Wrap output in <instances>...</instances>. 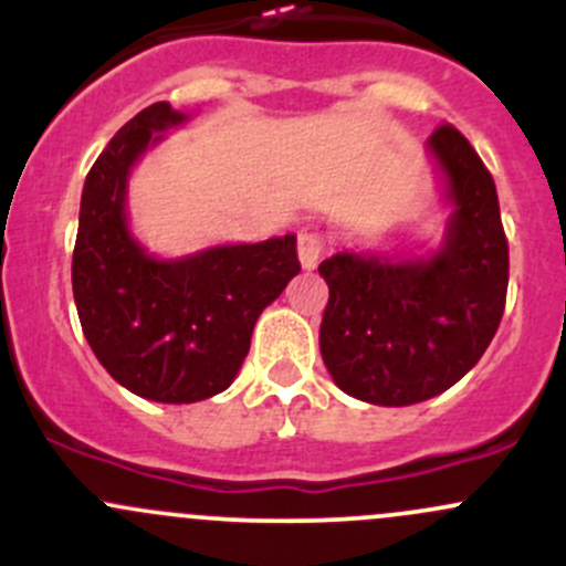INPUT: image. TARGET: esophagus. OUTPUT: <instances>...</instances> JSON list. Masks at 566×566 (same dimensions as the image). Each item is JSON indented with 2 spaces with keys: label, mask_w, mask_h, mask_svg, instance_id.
<instances>
[{
  "label": "esophagus",
  "mask_w": 566,
  "mask_h": 566,
  "mask_svg": "<svg viewBox=\"0 0 566 566\" xmlns=\"http://www.w3.org/2000/svg\"><path fill=\"white\" fill-rule=\"evenodd\" d=\"M323 235H317V232H298V260L301 265L306 268V271H312V268L317 265L319 256H323Z\"/></svg>",
  "instance_id": "esophagus-1"
}]
</instances>
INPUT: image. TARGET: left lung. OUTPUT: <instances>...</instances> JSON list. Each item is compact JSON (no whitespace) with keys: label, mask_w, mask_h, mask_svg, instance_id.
<instances>
[{"label":"left lung","mask_w":566,"mask_h":566,"mask_svg":"<svg viewBox=\"0 0 566 566\" xmlns=\"http://www.w3.org/2000/svg\"><path fill=\"white\" fill-rule=\"evenodd\" d=\"M427 147L452 205L441 247L397 262L336 251L317 268L328 284L319 353L331 378L389 408L458 384L493 342L510 284L493 175L454 125L436 128Z\"/></svg>","instance_id":"1"}]
</instances>
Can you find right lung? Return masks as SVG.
I'll return each mask as SVG.
<instances>
[{
    "label": "right lung",
    "instance_id": "right-lung-1",
    "mask_svg": "<svg viewBox=\"0 0 566 566\" xmlns=\"http://www.w3.org/2000/svg\"><path fill=\"white\" fill-rule=\"evenodd\" d=\"M186 114L167 101L123 125L90 169L73 249V298L106 373L153 402H199L235 380L256 317L301 271L295 235L158 260L130 235V167Z\"/></svg>",
    "mask_w": 566,
    "mask_h": 566
}]
</instances>
